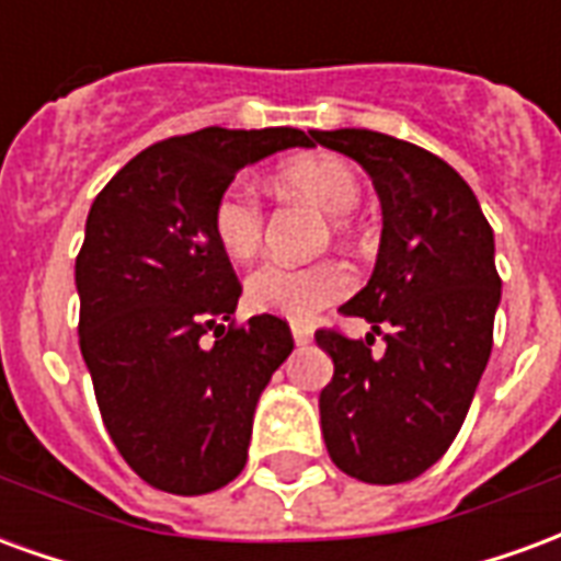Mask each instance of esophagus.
Segmentation results:
<instances>
[{
	"label": "esophagus",
	"mask_w": 561,
	"mask_h": 561,
	"mask_svg": "<svg viewBox=\"0 0 561 561\" xmlns=\"http://www.w3.org/2000/svg\"><path fill=\"white\" fill-rule=\"evenodd\" d=\"M291 336H294V342H297V345H309V342H312V328L297 321V324H291Z\"/></svg>",
	"instance_id": "esophagus-1"
}]
</instances>
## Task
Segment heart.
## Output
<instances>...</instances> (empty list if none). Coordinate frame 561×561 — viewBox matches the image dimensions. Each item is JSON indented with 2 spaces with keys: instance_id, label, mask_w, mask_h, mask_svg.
<instances>
[{
  "instance_id": "heart-1",
  "label": "heart",
  "mask_w": 561,
  "mask_h": 561,
  "mask_svg": "<svg viewBox=\"0 0 561 561\" xmlns=\"http://www.w3.org/2000/svg\"><path fill=\"white\" fill-rule=\"evenodd\" d=\"M276 185L282 192L304 195L316 207L330 213V233L348 237L352 219L348 213L360 201V180L348 161L330 152H306L285 161L276 171ZM213 237L228 257L249 261L261 249L264 237V209L255 192L243 185L225 188L213 204ZM352 291V276L333 257H321L312 264H285L267 261L245 279V300L255 312L306 321L324 306L336 304Z\"/></svg>"
}]
</instances>
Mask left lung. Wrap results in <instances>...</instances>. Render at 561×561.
<instances>
[{
	"instance_id": "1",
	"label": "left lung",
	"mask_w": 561,
	"mask_h": 561,
	"mask_svg": "<svg viewBox=\"0 0 561 561\" xmlns=\"http://www.w3.org/2000/svg\"><path fill=\"white\" fill-rule=\"evenodd\" d=\"M312 140L373 176L385 216L373 279L340 309L366 318L385 354H373V333L364 342L316 330L333 357L318 400L324 445L357 481H414L457 438L493 352L502 297L493 228L469 183L430 149L369 128Z\"/></svg>"
}]
</instances>
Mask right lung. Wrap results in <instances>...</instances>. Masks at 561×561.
<instances>
[{
	"label": "right lung",
	"mask_w": 561,
	"mask_h": 561,
	"mask_svg": "<svg viewBox=\"0 0 561 561\" xmlns=\"http://www.w3.org/2000/svg\"><path fill=\"white\" fill-rule=\"evenodd\" d=\"M288 147H312V131L164 138L92 201L75 264L80 354L116 450L164 493H213L243 471L257 397L294 348L285 318L233 321L243 285L209 225L233 173Z\"/></svg>",
	"instance_id": "right-lung-1"
}]
</instances>
